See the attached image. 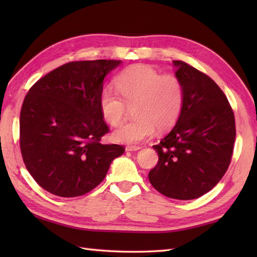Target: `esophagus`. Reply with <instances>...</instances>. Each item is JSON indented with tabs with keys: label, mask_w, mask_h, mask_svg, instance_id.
Listing matches in <instances>:
<instances>
[{
	"label": "esophagus",
	"mask_w": 257,
	"mask_h": 257,
	"mask_svg": "<svg viewBox=\"0 0 257 257\" xmlns=\"http://www.w3.org/2000/svg\"><path fill=\"white\" fill-rule=\"evenodd\" d=\"M140 149H141V147H138V146H128L127 148H125V151L134 152V151H138Z\"/></svg>",
	"instance_id": "1"
}]
</instances>
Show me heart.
<instances>
[{
	"label": "heart",
	"instance_id": "heart-1",
	"mask_svg": "<svg viewBox=\"0 0 257 257\" xmlns=\"http://www.w3.org/2000/svg\"><path fill=\"white\" fill-rule=\"evenodd\" d=\"M121 95L105 88L99 97L102 118L117 127L127 116L128 107H134V121L123 124L113 133V139L125 145H138L159 132L173 127L181 114L184 101L183 85L176 75L160 74L144 64L124 68L116 78Z\"/></svg>",
	"mask_w": 257,
	"mask_h": 257
}]
</instances>
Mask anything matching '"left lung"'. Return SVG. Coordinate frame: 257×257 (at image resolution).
I'll list each match as a JSON object with an SVG mask.
<instances>
[{
  "instance_id": "obj_1",
  "label": "left lung",
  "mask_w": 257,
  "mask_h": 257,
  "mask_svg": "<svg viewBox=\"0 0 257 257\" xmlns=\"http://www.w3.org/2000/svg\"><path fill=\"white\" fill-rule=\"evenodd\" d=\"M184 101L176 125L160 144L149 181L163 195L192 200L209 192L224 176L233 154L235 119L215 81L181 61H173Z\"/></svg>"
}]
</instances>
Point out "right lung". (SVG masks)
<instances>
[{"label": "right lung", "instance_id": "right-lung-1", "mask_svg": "<svg viewBox=\"0 0 257 257\" xmlns=\"http://www.w3.org/2000/svg\"><path fill=\"white\" fill-rule=\"evenodd\" d=\"M121 61L70 62L31 87L20 116L25 167L41 187L63 198L88 193L124 149L101 145L109 132L99 108L103 79Z\"/></svg>", "mask_w": 257, "mask_h": 257}]
</instances>
